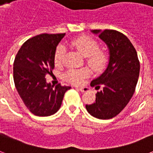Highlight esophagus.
Returning a JSON list of instances; mask_svg holds the SVG:
<instances>
[{"instance_id":"esophagus-1","label":"esophagus","mask_w":153,"mask_h":153,"mask_svg":"<svg viewBox=\"0 0 153 153\" xmlns=\"http://www.w3.org/2000/svg\"><path fill=\"white\" fill-rule=\"evenodd\" d=\"M77 90H79V91H81V92H87L88 91V88L87 87H78V88H76Z\"/></svg>"}]
</instances>
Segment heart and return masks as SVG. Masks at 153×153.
<instances>
[{
	"label": "heart",
	"mask_w": 153,
	"mask_h": 153,
	"mask_svg": "<svg viewBox=\"0 0 153 153\" xmlns=\"http://www.w3.org/2000/svg\"><path fill=\"white\" fill-rule=\"evenodd\" d=\"M74 47L81 55L87 58V63L95 71H102L108 64V55L104 51H100L99 43L89 37H79L71 42ZM66 53V48L62 45L57 46L54 53V62L56 65H60ZM87 69L71 70L64 74V78L73 84H80L83 79L89 75Z\"/></svg>",
	"instance_id": "heart-1"
}]
</instances>
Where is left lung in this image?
Wrapping results in <instances>:
<instances>
[{"label": "left lung", "instance_id": "1", "mask_svg": "<svg viewBox=\"0 0 153 153\" xmlns=\"http://www.w3.org/2000/svg\"><path fill=\"white\" fill-rule=\"evenodd\" d=\"M99 35L109 51L107 68L100 76L93 79L91 87L98 91L95 102L86 105L90 115L100 120L115 117L125 108L132 97L140 74V62L136 49L130 40L116 30H91Z\"/></svg>", "mask_w": 153, "mask_h": 153}]
</instances>
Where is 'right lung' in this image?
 I'll list each match as a JSON object with an SVG mask.
<instances>
[{
  "mask_svg": "<svg viewBox=\"0 0 153 153\" xmlns=\"http://www.w3.org/2000/svg\"><path fill=\"white\" fill-rule=\"evenodd\" d=\"M65 33L37 35L25 42L13 63V80L20 97L35 115L49 116L61 107L64 94L71 87H51L45 75L54 68V53Z\"/></svg>",
  "mask_w": 153,
  "mask_h": 153,
  "instance_id": "obj_1",
  "label": "right lung"
}]
</instances>
